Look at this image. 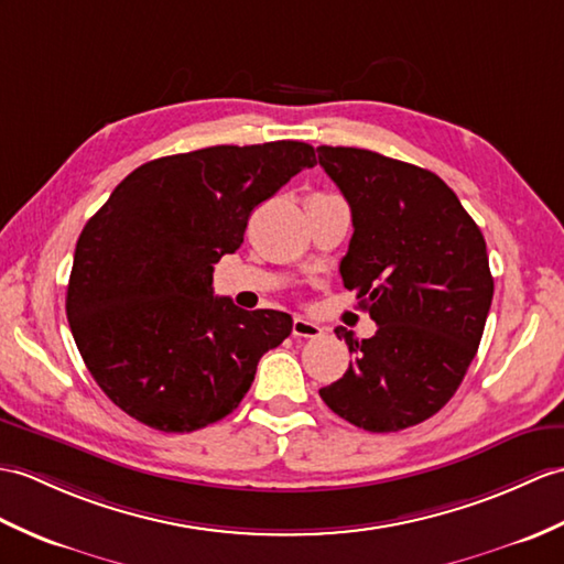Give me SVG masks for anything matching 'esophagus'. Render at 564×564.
<instances>
[{"instance_id":"34e87169","label":"esophagus","mask_w":564,"mask_h":564,"mask_svg":"<svg viewBox=\"0 0 564 564\" xmlns=\"http://www.w3.org/2000/svg\"><path fill=\"white\" fill-rule=\"evenodd\" d=\"M322 334H324V329L317 322H310L305 317L293 319V336H297V338H317Z\"/></svg>"}]
</instances>
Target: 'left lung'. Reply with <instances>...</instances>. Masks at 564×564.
I'll list each match as a JSON object with an SVG mask.
<instances>
[{"label":"left lung","mask_w":564,"mask_h":564,"mask_svg":"<svg viewBox=\"0 0 564 564\" xmlns=\"http://www.w3.org/2000/svg\"><path fill=\"white\" fill-rule=\"evenodd\" d=\"M317 151L352 216L344 285L377 324L362 341L338 326L356 360L319 397L356 427L399 432L435 415L476 358L495 291L486 240L430 170L365 149Z\"/></svg>","instance_id":"1"}]
</instances>
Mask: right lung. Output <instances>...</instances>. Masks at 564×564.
Here are the masks:
<instances>
[{"label":"right lung","mask_w":564,"mask_h":564,"mask_svg":"<svg viewBox=\"0 0 564 564\" xmlns=\"http://www.w3.org/2000/svg\"><path fill=\"white\" fill-rule=\"evenodd\" d=\"M314 163L305 141L165 155L129 173L86 223L67 319L88 372L127 415L192 432L238 409L293 317L214 297V264L242 245L254 206Z\"/></svg>","instance_id":"obj_1"}]
</instances>
